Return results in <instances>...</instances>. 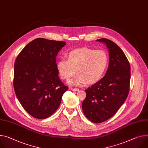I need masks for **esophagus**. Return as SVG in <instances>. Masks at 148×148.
<instances>
[{
  "instance_id": "34e87169",
  "label": "esophagus",
  "mask_w": 148,
  "mask_h": 148,
  "mask_svg": "<svg viewBox=\"0 0 148 148\" xmlns=\"http://www.w3.org/2000/svg\"><path fill=\"white\" fill-rule=\"evenodd\" d=\"M71 90L72 91H77L79 90V89H78V88H71Z\"/></svg>"
}]
</instances>
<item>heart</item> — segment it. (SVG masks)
I'll return each instance as SVG.
<instances>
[{
    "label": "heart",
    "instance_id": "heart-1",
    "mask_svg": "<svg viewBox=\"0 0 148 148\" xmlns=\"http://www.w3.org/2000/svg\"><path fill=\"white\" fill-rule=\"evenodd\" d=\"M66 60L61 59L57 63V69L62 79L68 80L77 71V75L69 82L77 86L87 82L97 83L104 75L109 64L107 53L101 49L95 50L83 47L69 52Z\"/></svg>",
    "mask_w": 148,
    "mask_h": 148
}]
</instances>
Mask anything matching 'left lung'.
Returning a JSON list of instances; mask_svg holds the SVG:
<instances>
[{"mask_svg": "<svg viewBox=\"0 0 148 148\" xmlns=\"http://www.w3.org/2000/svg\"><path fill=\"white\" fill-rule=\"evenodd\" d=\"M109 52V64L106 75L85 90L83 111L91 122L99 123L114 116L125 103L129 92L130 66L123 51L111 40L101 38Z\"/></svg>", "mask_w": 148, "mask_h": 148, "instance_id": "8db88e82", "label": "left lung"}]
</instances>
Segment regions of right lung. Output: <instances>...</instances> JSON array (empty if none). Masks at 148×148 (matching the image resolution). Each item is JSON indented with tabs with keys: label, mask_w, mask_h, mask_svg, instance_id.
<instances>
[{
	"label": "right lung",
	"mask_w": 148,
	"mask_h": 148,
	"mask_svg": "<svg viewBox=\"0 0 148 148\" xmlns=\"http://www.w3.org/2000/svg\"><path fill=\"white\" fill-rule=\"evenodd\" d=\"M63 41L36 38L26 45L14 64L13 87L23 109L44 119L56 112L68 90L58 77L56 57Z\"/></svg>",
	"instance_id": "1"
}]
</instances>
